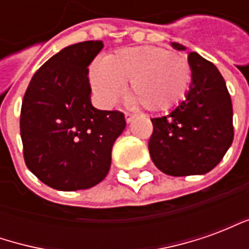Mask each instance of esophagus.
<instances>
[{"label":"esophagus","mask_w":249,"mask_h":249,"mask_svg":"<svg viewBox=\"0 0 249 249\" xmlns=\"http://www.w3.org/2000/svg\"><path fill=\"white\" fill-rule=\"evenodd\" d=\"M133 119H135V114L129 113V112H125V121L126 123H130Z\"/></svg>","instance_id":"1"}]
</instances>
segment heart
<instances>
[{
  "label": "heart",
  "instance_id": "obj_1",
  "mask_svg": "<svg viewBox=\"0 0 249 249\" xmlns=\"http://www.w3.org/2000/svg\"><path fill=\"white\" fill-rule=\"evenodd\" d=\"M192 78L184 57L159 46L123 48L103 62L93 64L89 81L98 101L113 107L129 82V96L136 105L151 112H164L185 96Z\"/></svg>",
  "mask_w": 249,
  "mask_h": 249
}]
</instances>
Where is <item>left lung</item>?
<instances>
[{
    "label": "left lung",
    "mask_w": 249,
    "mask_h": 249,
    "mask_svg": "<svg viewBox=\"0 0 249 249\" xmlns=\"http://www.w3.org/2000/svg\"><path fill=\"white\" fill-rule=\"evenodd\" d=\"M178 51L185 46L172 42ZM192 71L189 90L167 116L152 119L148 148L152 161L169 176L204 175L224 157L233 141L232 101L217 68L188 53Z\"/></svg>",
    "instance_id": "left-lung-1"
}]
</instances>
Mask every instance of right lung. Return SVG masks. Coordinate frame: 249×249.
<instances>
[{"label":"right lung","instance_id":"1","mask_svg":"<svg viewBox=\"0 0 249 249\" xmlns=\"http://www.w3.org/2000/svg\"><path fill=\"white\" fill-rule=\"evenodd\" d=\"M103 41L66 46L36 71L25 92L19 130L26 167L58 191L88 189L108 175L124 114L90 103L88 66Z\"/></svg>","mask_w":249,"mask_h":249}]
</instances>
